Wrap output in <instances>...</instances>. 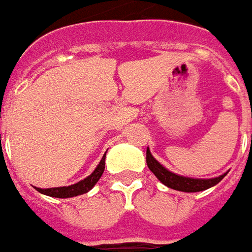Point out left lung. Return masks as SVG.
Returning <instances> with one entry per match:
<instances>
[{
	"label": "left lung",
	"instance_id": "obj_1",
	"mask_svg": "<svg viewBox=\"0 0 252 252\" xmlns=\"http://www.w3.org/2000/svg\"><path fill=\"white\" fill-rule=\"evenodd\" d=\"M146 160H147V165H149L150 171L157 177V179L160 182H162L168 188L181 190V192H200V190H206V189L218 185L219 182L227 175V172H226V174H223L220 177L209 179L190 178V177L178 175V174H175V172L165 168L162 164H160L158 161L156 160L149 149L146 151Z\"/></svg>",
	"mask_w": 252,
	"mask_h": 252
}]
</instances>
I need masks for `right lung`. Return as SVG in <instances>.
I'll use <instances>...</instances> for the list:
<instances>
[{
  "mask_svg": "<svg viewBox=\"0 0 252 252\" xmlns=\"http://www.w3.org/2000/svg\"><path fill=\"white\" fill-rule=\"evenodd\" d=\"M103 169H105V156L102 157V160L99 161V164L96 165V168L94 169L91 175H88L87 178H84L83 181L77 182V184H73V185H68V187H59V188H36L37 192L43 193V195H47V196H52V198H73V196H77V195H83V193H87L88 190H91L95 184L99 181V178L103 174Z\"/></svg>",
  "mask_w": 252,
  "mask_h": 252,
  "instance_id": "right-lung-1",
  "label": "right lung"
}]
</instances>
